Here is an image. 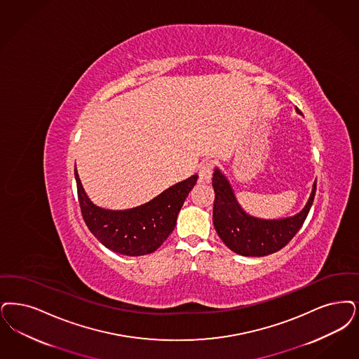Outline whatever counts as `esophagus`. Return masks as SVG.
<instances>
[{
	"label": "esophagus",
	"mask_w": 359,
	"mask_h": 359,
	"mask_svg": "<svg viewBox=\"0 0 359 359\" xmlns=\"http://www.w3.org/2000/svg\"><path fill=\"white\" fill-rule=\"evenodd\" d=\"M212 177V163H204L199 171V182L201 183H210Z\"/></svg>",
	"instance_id": "obj_1"
}]
</instances>
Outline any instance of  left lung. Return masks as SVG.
<instances>
[{"label": "left lung", "mask_w": 359, "mask_h": 359, "mask_svg": "<svg viewBox=\"0 0 359 359\" xmlns=\"http://www.w3.org/2000/svg\"><path fill=\"white\" fill-rule=\"evenodd\" d=\"M212 187L215 191L212 220L223 243L243 257H266L282 250L301 230L314 201L316 182L301 212L270 220L248 215L236 201L230 182L217 168L212 177Z\"/></svg>", "instance_id": "left-lung-1"}]
</instances>
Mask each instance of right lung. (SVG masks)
<instances>
[{"label":"right lung","mask_w":359,"mask_h":359,"mask_svg":"<svg viewBox=\"0 0 359 359\" xmlns=\"http://www.w3.org/2000/svg\"><path fill=\"white\" fill-rule=\"evenodd\" d=\"M77 195L89 231L101 244L117 254L140 257L156 251L170 236L188 194L198 182L194 175L167 188L155 199L135 208L114 211L93 204L86 196L74 165Z\"/></svg>","instance_id":"right-lung-1"}]
</instances>
